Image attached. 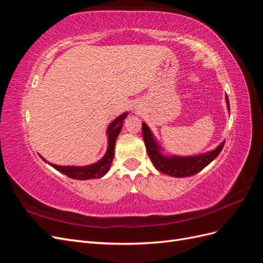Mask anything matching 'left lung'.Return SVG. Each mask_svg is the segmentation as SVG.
I'll list each match as a JSON object with an SVG mask.
<instances>
[{"instance_id": "1", "label": "left lung", "mask_w": 263, "mask_h": 263, "mask_svg": "<svg viewBox=\"0 0 263 263\" xmlns=\"http://www.w3.org/2000/svg\"><path fill=\"white\" fill-rule=\"evenodd\" d=\"M226 103L229 110V101L227 95ZM142 138H144L145 141L148 156L151 162L156 166V169L164 174L176 178L191 177L202 171L206 165H209L220 154L222 147L225 145V141H222L216 149L197 156H164L161 154V148L158 145L154 135L151 134L146 123H142Z\"/></svg>"}]
</instances>
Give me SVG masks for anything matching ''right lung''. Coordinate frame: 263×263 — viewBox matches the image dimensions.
Here are the masks:
<instances>
[{"label": "right lung", "instance_id": "right-lung-1", "mask_svg": "<svg viewBox=\"0 0 263 263\" xmlns=\"http://www.w3.org/2000/svg\"><path fill=\"white\" fill-rule=\"evenodd\" d=\"M127 113L122 114L118 116L116 119L109 124L107 127V150L101 160L95 162L93 164L84 165V166H74V165H57L46 161L45 159L42 157L44 161L48 162L50 165H52L55 170H58L62 174H66L67 177L76 180H90V179H100L104 177L105 174L108 172L110 164H112L113 158H114V150H115V142L121 132L124 119L126 118Z\"/></svg>", "mask_w": 263, "mask_h": 263}]
</instances>
